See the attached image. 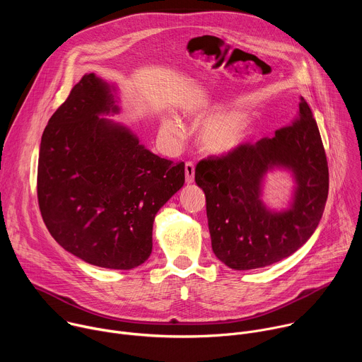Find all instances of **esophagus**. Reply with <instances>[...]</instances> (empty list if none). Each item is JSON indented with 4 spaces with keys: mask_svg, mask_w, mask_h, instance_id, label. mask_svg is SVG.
Returning <instances> with one entry per match:
<instances>
[{
    "mask_svg": "<svg viewBox=\"0 0 362 362\" xmlns=\"http://www.w3.org/2000/svg\"><path fill=\"white\" fill-rule=\"evenodd\" d=\"M185 175H186V183H193L194 180V165L193 162L185 163Z\"/></svg>",
    "mask_w": 362,
    "mask_h": 362,
    "instance_id": "esophagus-1",
    "label": "esophagus"
}]
</instances>
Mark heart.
Masks as SVG:
<instances>
[{
    "label": "heart",
    "mask_w": 362,
    "mask_h": 362,
    "mask_svg": "<svg viewBox=\"0 0 362 362\" xmlns=\"http://www.w3.org/2000/svg\"><path fill=\"white\" fill-rule=\"evenodd\" d=\"M165 129L179 134L180 129L173 120L165 122ZM246 120L239 113H222L206 122L200 132L203 147L211 153H228L236 148L246 136Z\"/></svg>",
    "instance_id": "1"
}]
</instances>
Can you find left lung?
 <instances>
[{
    "instance_id": "8db88e82",
    "label": "left lung",
    "mask_w": 362,
    "mask_h": 362,
    "mask_svg": "<svg viewBox=\"0 0 362 362\" xmlns=\"http://www.w3.org/2000/svg\"><path fill=\"white\" fill-rule=\"evenodd\" d=\"M274 165L291 168L298 183L291 209L279 214L260 200L262 177ZM194 180L206 196L212 249L226 267L264 268L292 255L315 232L329 187L325 148L305 98L292 124L202 159Z\"/></svg>"
}]
</instances>
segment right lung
<instances>
[{"label":"right lung","instance_id":"obj_1","mask_svg":"<svg viewBox=\"0 0 362 362\" xmlns=\"http://www.w3.org/2000/svg\"><path fill=\"white\" fill-rule=\"evenodd\" d=\"M117 112L94 73L71 88L44 129L37 170L42 221L84 262L132 269L151 253L153 221L183 186L185 163L139 144L126 127L98 115Z\"/></svg>","mask_w":362,"mask_h":362}]
</instances>
